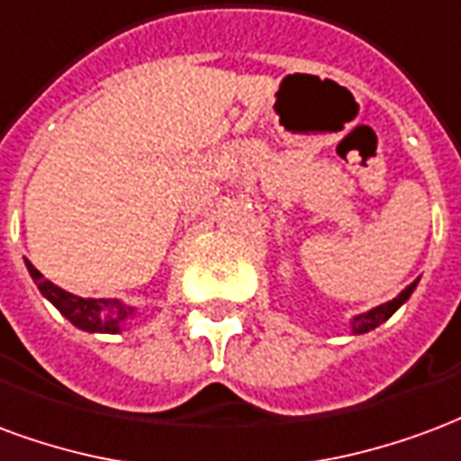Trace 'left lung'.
<instances>
[{"instance_id": "1", "label": "left lung", "mask_w": 461, "mask_h": 461, "mask_svg": "<svg viewBox=\"0 0 461 461\" xmlns=\"http://www.w3.org/2000/svg\"><path fill=\"white\" fill-rule=\"evenodd\" d=\"M415 285H418V282H412L410 287H405L395 300L385 302V304H381V307H375L371 309V312H366V314H358V317L351 319V329H354V334H366V331H371V329L381 327L383 321H385V319H391L393 314H395V309L401 307L402 302L408 300L410 294H412Z\"/></svg>"}]
</instances>
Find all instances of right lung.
<instances>
[{"instance_id": "1", "label": "right lung", "mask_w": 461, "mask_h": 461, "mask_svg": "<svg viewBox=\"0 0 461 461\" xmlns=\"http://www.w3.org/2000/svg\"><path fill=\"white\" fill-rule=\"evenodd\" d=\"M29 275L36 282V287L41 290L46 300L51 302L53 307L59 309L63 317L68 319L70 324H76L83 331H105V334H117L122 329L124 319L132 317V307H124L122 302L117 300H86V297H76L70 292L60 290L53 282L43 277L41 272L36 270L29 260H26Z\"/></svg>"}]
</instances>
